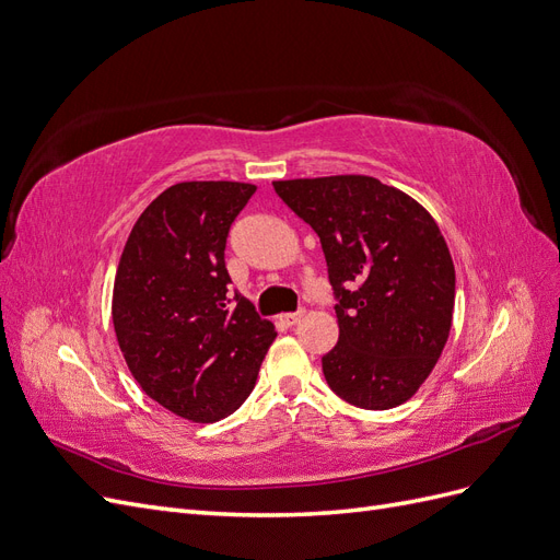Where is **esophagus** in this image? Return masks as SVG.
Wrapping results in <instances>:
<instances>
[{
    "label": "esophagus",
    "mask_w": 560,
    "mask_h": 560,
    "mask_svg": "<svg viewBox=\"0 0 560 560\" xmlns=\"http://www.w3.org/2000/svg\"><path fill=\"white\" fill-rule=\"evenodd\" d=\"M303 315H306V311H294V313H284L282 315V322L287 327H294V325H299V322L303 319Z\"/></svg>",
    "instance_id": "esophagus-1"
}]
</instances>
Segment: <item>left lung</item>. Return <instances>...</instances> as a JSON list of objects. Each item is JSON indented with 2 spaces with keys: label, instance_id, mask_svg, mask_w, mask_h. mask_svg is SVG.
I'll list each match as a JSON object with an SVG mask.
<instances>
[{
  "label": "left lung",
  "instance_id": "obj_1",
  "mask_svg": "<svg viewBox=\"0 0 560 560\" xmlns=\"http://www.w3.org/2000/svg\"><path fill=\"white\" fill-rule=\"evenodd\" d=\"M322 243L338 343L322 358L334 393L385 411L430 376L451 331L455 268L442 231L413 198L364 175L273 182Z\"/></svg>",
  "mask_w": 560,
  "mask_h": 560
}]
</instances>
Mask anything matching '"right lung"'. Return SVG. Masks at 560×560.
Returning a JSON list of instances; mask_svg holds the SVG:
<instances>
[{"label": "right lung", "mask_w": 560, "mask_h": 560, "mask_svg": "<svg viewBox=\"0 0 560 560\" xmlns=\"http://www.w3.org/2000/svg\"><path fill=\"white\" fill-rule=\"evenodd\" d=\"M254 184L182 182L135 222L114 280L118 348L144 393L186 420L214 422L249 397L276 327L238 292L224 249Z\"/></svg>", "instance_id": "obj_1"}]
</instances>
